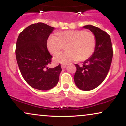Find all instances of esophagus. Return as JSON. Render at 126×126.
I'll return each instance as SVG.
<instances>
[{
  "label": "esophagus",
  "mask_w": 126,
  "mask_h": 126,
  "mask_svg": "<svg viewBox=\"0 0 126 126\" xmlns=\"http://www.w3.org/2000/svg\"><path fill=\"white\" fill-rule=\"evenodd\" d=\"M61 67H62V69H65V68L66 67V64H62Z\"/></svg>",
  "instance_id": "1"
}]
</instances>
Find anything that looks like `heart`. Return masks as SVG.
I'll return each instance as SVG.
<instances>
[{
	"mask_svg": "<svg viewBox=\"0 0 126 126\" xmlns=\"http://www.w3.org/2000/svg\"><path fill=\"white\" fill-rule=\"evenodd\" d=\"M96 39L91 31L70 30L52 34L47 40V48L53 54L59 53L67 45V51L55 56V63L66 64L78 60L84 61L91 57L94 51Z\"/></svg>",
	"mask_w": 126,
	"mask_h": 126,
	"instance_id": "obj_1",
	"label": "heart"
}]
</instances>
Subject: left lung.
I'll use <instances>...</instances> for the list:
<instances>
[{"instance_id": "1", "label": "left lung", "mask_w": 126, "mask_h": 126, "mask_svg": "<svg viewBox=\"0 0 126 126\" xmlns=\"http://www.w3.org/2000/svg\"><path fill=\"white\" fill-rule=\"evenodd\" d=\"M94 34L96 39L95 51L83 62L82 66L75 64L74 81L76 86L83 91H90L98 87L104 80L112 62L113 51L110 35L106 32L93 25H85Z\"/></svg>"}]
</instances>
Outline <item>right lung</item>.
Returning <instances> with one entry per match:
<instances>
[{
  "instance_id": "add662e5",
  "label": "right lung",
  "mask_w": 126,
  "mask_h": 126,
  "mask_svg": "<svg viewBox=\"0 0 126 126\" xmlns=\"http://www.w3.org/2000/svg\"><path fill=\"white\" fill-rule=\"evenodd\" d=\"M54 27L38 22L27 27L20 33L16 46V58L20 72L32 88L47 91L57 84L62 71L60 64L47 67L52 56L47 41Z\"/></svg>"
}]
</instances>
